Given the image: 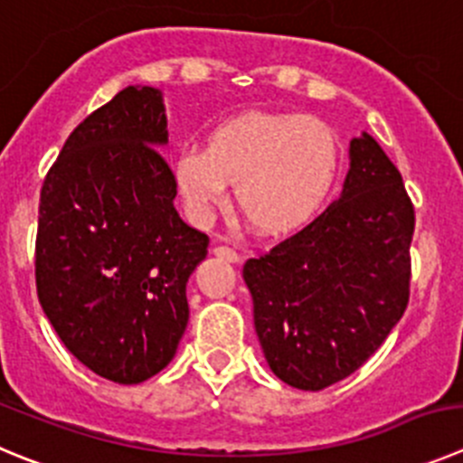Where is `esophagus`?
I'll use <instances>...</instances> for the list:
<instances>
[{"instance_id":"obj_1","label":"esophagus","mask_w":463,"mask_h":463,"mask_svg":"<svg viewBox=\"0 0 463 463\" xmlns=\"http://www.w3.org/2000/svg\"><path fill=\"white\" fill-rule=\"evenodd\" d=\"M212 253L226 262H240V253H237L235 249H231L228 244H217L214 249H212Z\"/></svg>"}]
</instances>
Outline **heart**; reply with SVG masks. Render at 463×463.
<instances>
[{
  "label": "heart",
  "mask_w": 463,
  "mask_h": 463,
  "mask_svg": "<svg viewBox=\"0 0 463 463\" xmlns=\"http://www.w3.org/2000/svg\"><path fill=\"white\" fill-rule=\"evenodd\" d=\"M338 171V141L306 114H246L219 125L205 148L173 159V180L194 222L207 223L235 184L237 210L262 235H285L313 217Z\"/></svg>",
  "instance_id": "b5f03b06"
}]
</instances>
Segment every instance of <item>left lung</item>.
I'll return each instance as SVG.
<instances>
[{"mask_svg": "<svg viewBox=\"0 0 463 463\" xmlns=\"http://www.w3.org/2000/svg\"><path fill=\"white\" fill-rule=\"evenodd\" d=\"M413 226L400 171L361 132L338 201L244 262L258 340L280 382L322 391L382 347L409 304Z\"/></svg>", "mask_w": 463, "mask_h": 463, "instance_id": "8db88e82", "label": "left lung"}]
</instances>
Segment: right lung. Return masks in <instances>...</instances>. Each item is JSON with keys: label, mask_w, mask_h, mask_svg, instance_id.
I'll return each instance as SVG.
<instances>
[{"label": "right lung", "mask_w": 463, "mask_h": 463, "mask_svg": "<svg viewBox=\"0 0 463 463\" xmlns=\"http://www.w3.org/2000/svg\"><path fill=\"white\" fill-rule=\"evenodd\" d=\"M166 146L162 90L128 86L72 129L43 183L38 299L68 352L116 383L173 361L210 244L173 205Z\"/></svg>", "instance_id": "1"}]
</instances>
